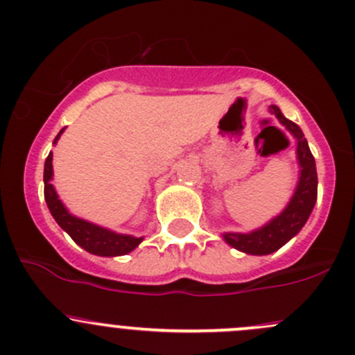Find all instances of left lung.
Wrapping results in <instances>:
<instances>
[{
	"label": "left lung",
	"instance_id": "obj_1",
	"mask_svg": "<svg viewBox=\"0 0 355 355\" xmlns=\"http://www.w3.org/2000/svg\"><path fill=\"white\" fill-rule=\"evenodd\" d=\"M268 112L277 117L284 128L293 134L296 139V158L300 165V178H297L296 189L293 197L287 202L284 211L272 218L270 221L257 230L248 233H223V240L233 248L248 255H268V253L277 252L281 246H284L291 238L296 236L308 221L313 207H315L316 196H318V175H316L315 158L309 151L308 141L304 139L303 130L300 125L282 115L277 105L268 107Z\"/></svg>",
	"mask_w": 355,
	"mask_h": 355
}]
</instances>
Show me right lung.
I'll return each mask as SVG.
<instances>
[{"label":"right lung","mask_w":355,"mask_h":355,"mask_svg":"<svg viewBox=\"0 0 355 355\" xmlns=\"http://www.w3.org/2000/svg\"><path fill=\"white\" fill-rule=\"evenodd\" d=\"M62 132H64V129L59 130V134L54 139V144L58 143ZM52 175H54V171H52L51 151L46 159V165H44V197H46L47 207H49L52 218L73 238L74 243L80 245L81 248H85L92 255L121 257L128 255L129 252H132L144 240L143 236L137 238L132 236V234L117 233V231H112L109 227L98 226L95 223H89L87 219H81L78 216L71 214L68 207L59 199L54 185H52Z\"/></svg>","instance_id":"right-lung-1"}]
</instances>
